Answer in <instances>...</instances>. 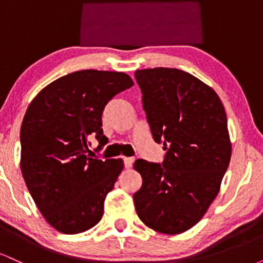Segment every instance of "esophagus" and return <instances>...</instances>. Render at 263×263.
<instances>
[{
    "label": "esophagus",
    "mask_w": 263,
    "mask_h": 263,
    "mask_svg": "<svg viewBox=\"0 0 263 263\" xmlns=\"http://www.w3.org/2000/svg\"><path fill=\"white\" fill-rule=\"evenodd\" d=\"M123 161H125L126 168H131L132 164H134V162H135V158L134 157H125V158H123Z\"/></svg>",
    "instance_id": "esophagus-1"
}]
</instances>
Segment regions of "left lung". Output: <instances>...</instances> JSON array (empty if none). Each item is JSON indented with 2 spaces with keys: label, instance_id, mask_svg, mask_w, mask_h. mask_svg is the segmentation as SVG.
<instances>
[{
  "label": "left lung",
  "instance_id": "left-lung-1",
  "mask_svg": "<svg viewBox=\"0 0 263 263\" xmlns=\"http://www.w3.org/2000/svg\"><path fill=\"white\" fill-rule=\"evenodd\" d=\"M153 140L167 151L162 165L137 159L134 194L144 225L167 235L192 229L220 192L231 158L224 105L213 87L174 68L136 70Z\"/></svg>",
  "mask_w": 263,
  "mask_h": 263
}]
</instances>
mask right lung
<instances>
[{
    "label": "right lung",
    "mask_w": 263,
    "mask_h": 263,
    "mask_svg": "<svg viewBox=\"0 0 263 263\" xmlns=\"http://www.w3.org/2000/svg\"><path fill=\"white\" fill-rule=\"evenodd\" d=\"M134 85L120 71L79 70L42 89L21 126V172L38 210L57 231L91 229L104 215V201L123 170L122 159H98L89 140L102 135V111L116 93Z\"/></svg>",
    "instance_id": "add662e5"
}]
</instances>
